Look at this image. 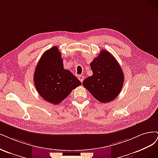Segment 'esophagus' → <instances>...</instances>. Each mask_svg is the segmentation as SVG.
<instances>
[{
	"instance_id": "1",
	"label": "esophagus",
	"mask_w": 158,
	"mask_h": 158,
	"mask_svg": "<svg viewBox=\"0 0 158 158\" xmlns=\"http://www.w3.org/2000/svg\"><path fill=\"white\" fill-rule=\"evenodd\" d=\"M78 78H79V79L80 80L81 82H83V80H84V76L80 75H79V77H78Z\"/></svg>"
}]
</instances>
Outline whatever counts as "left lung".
<instances>
[{"label":"left lung","mask_w":158,"mask_h":158,"mask_svg":"<svg viewBox=\"0 0 158 158\" xmlns=\"http://www.w3.org/2000/svg\"><path fill=\"white\" fill-rule=\"evenodd\" d=\"M90 65L93 75L83 81L84 87L102 103L114 100L124 82V74L118 61L108 51L102 50Z\"/></svg>","instance_id":"left-lung-1"}]
</instances>
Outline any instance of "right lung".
<instances>
[{"label": "right lung", "mask_w": 158, "mask_h": 158, "mask_svg": "<svg viewBox=\"0 0 158 158\" xmlns=\"http://www.w3.org/2000/svg\"><path fill=\"white\" fill-rule=\"evenodd\" d=\"M34 83L38 93L46 101L58 104L81 85L69 70L64 69L62 55L57 47L47 50L36 66Z\"/></svg>", "instance_id": "1"}]
</instances>
